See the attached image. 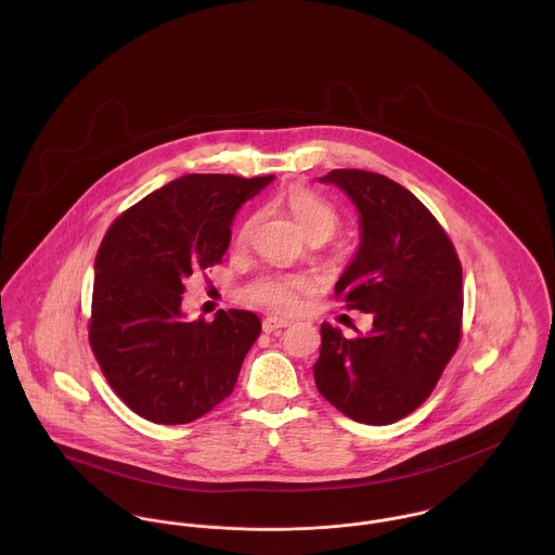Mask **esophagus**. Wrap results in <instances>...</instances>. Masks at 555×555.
<instances>
[{"label": "esophagus", "instance_id": "1", "mask_svg": "<svg viewBox=\"0 0 555 555\" xmlns=\"http://www.w3.org/2000/svg\"><path fill=\"white\" fill-rule=\"evenodd\" d=\"M288 324H291V322L284 320V318L267 317L262 320V331H264V333H273V331H278V328L288 326Z\"/></svg>", "mask_w": 555, "mask_h": 555}]
</instances>
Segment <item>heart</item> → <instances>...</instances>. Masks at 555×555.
<instances>
[{
  "label": "heart",
  "mask_w": 555,
  "mask_h": 555,
  "mask_svg": "<svg viewBox=\"0 0 555 555\" xmlns=\"http://www.w3.org/2000/svg\"><path fill=\"white\" fill-rule=\"evenodd\" d=\"M286 205L293 214V218L297 220L299 229L308 235H322L324 238L331 237L337 229H339V216L333 209V205H328L320 194L310 188L304 185H295L288 190L286 194ZM256 218H247L235 233L233 243L241 247L245 245L251 231H254ZM308 291V282L304 278H295V275H262L256 282H251L243 295L247 301L264 306L273 312H295L299 306V297Z\"/></svg>",
  "instance_id": "heart-1"
}]
</instances>
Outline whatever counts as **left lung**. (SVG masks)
<instances>
[{"label": "left lung", "instance_id": "8db88e82", "mask_svg": "<svg viewBox=\"0 0 555 555\" xmlns=\"http://www.w3.org/2000/svg\"><path fill=\"white\" fill-rule=\"evenodd\" d=\"M361 214V245L335 284L346 310L370 314V333L344 337L322 322L318 391L367 425H391L436 389L462 339V262L434 214L393 179L335 168Z\"/></svg>", "mask_w": 555, "mask_h": 555}]
</instances>
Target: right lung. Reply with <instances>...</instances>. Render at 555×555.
<instances>
[{"instance_id":"add662e5","label":"right lung","mask_w":555,"mask_h":555,"mask_svg":"<svg viewBox=\"0 0 555 555\" xmlns=\"http://www.w3.org/2000/svg\"><path fill=\"white\" fill-rule=\"evenodd\" d=\"M271 179L183 175L108 227L95 256L89 346L111 389L139 416L192 423L233 393L260 320L220 310L214 322H185L183 282L222 262L238 207Z\"/></svg>"}]
</instances>
